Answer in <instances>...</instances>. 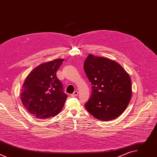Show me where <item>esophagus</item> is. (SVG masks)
<instances>
[{
	"label": "esophagus",
	"mask_w": 157,
	"mask_h": 157,
	"mask_svg": "<svg viewBox=\"0 0 157 157\" xmlns=\"http://www.w3.org/2000/svg\"><path fill=\"white\" fill-rule=\"evenodd\" d=\"M78 91H75L73 94H71V96L74 98V97H76V96H78Z\"/></svg>",
	"instance_id": "esophagus-1"
}]
</instances>
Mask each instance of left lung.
Wrapping results in <instances>:
<instances>
[{
    "mask_svg": "<svg viewBox=\"0 0 157 157\" xmlns=\"http://www.w3.org/2000/svg\"><path fill=\"white\" fill-rule=\"evenodd\" d=\"M86 75L92 83L86 110L99 121H110L121 116L132 97L128 74L115 61L89 54L84 63Z\"/></svg>",
    "mask_w": 157,
    "mask_h": 157,
    "instance_id": "1",
    "label": "left lung"
}]
</instances>
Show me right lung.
I'll list each match as a JSON object with an SVG mask.
<instances>
[{"instance_id": "obj_1", "label": "right lung", "mask_w": 157, "mask_h": 157, "mask_svg": "<svg viewBox=\"0 0 157 157\" xmlns=\"http://www.w3.org/2000/svg\"><path fill=\"white\" fill-rule=\"evenodd\" d=\"M63 59L40 64L27 76L21 88V101L29 113L39 119L57 116L68 97L56 72Z\"/></svg>"}]
</instances>
